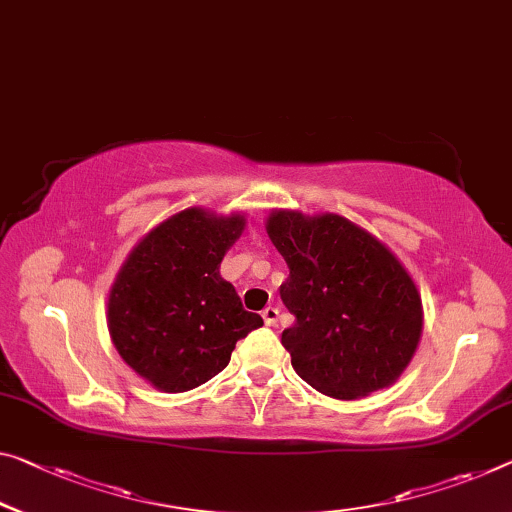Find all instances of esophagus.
<instances>
[{"mask_svg":"<svg viewBox=\"0 0 512 512\" xmlns=\"http://www.w3.org/2000/svg\"><path fill=\"white\" fill-rule=\"evenodd\" d=\"M263 320H265L267 327H277V320H279L277 306H267V309H263Z\"/></svg>","mask_w":512,"mask_h":512,"instance_id":"esophagus-1","label":"esophagus"}]
</instances>
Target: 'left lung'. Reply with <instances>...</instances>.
I'll return each mask as SVG.
<instances>
[{
  "label": "left lung",
  "instance_id": "obj_1",
  "mask_svg": "<svg viewBox=\"0 0 512 512\" xmlns=\"http://www.w3.org/2000/svg\"><path fill=\"white\" fill-rule=\"evenodd\" d=\"M267 235L288 263L279 293L295 373L325 396L364 398L393 384L423 332L421 295L387 245L334 212L272 210Z\"/></svg>",
  "mask_w": 512,
  "mask_h": 512
}]
</instances>
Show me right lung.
<instances>
[{"mask_svg": "<svg viewBox=\"0 0 512 512\" xmlns=\"http://www.w3.org/2000/svg\"><path fill=\"white\" fill-rule=\"evenodd\" d=\"M245 231V215L180 210L130 251L109 290L107 327L132 371L167 393L222 373L258 313L242 309L219 265Z\"/></svg>", "mask_w": 512, "mask_h": 512, "instance_id": "add662e5", "label": "right lung"}]
</instances>
